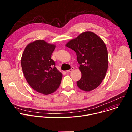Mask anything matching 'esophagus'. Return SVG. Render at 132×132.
I'll use <instances>...</instances> for the list:
<instances>
[{"label": "esophagus", "mask_w": 132, "mask_h": 132, "mask_svg": "<svg viewBox=\"0 0 132 132\" xmlns=\"http://www.w3.org/2000/svg\"><path fill=\"white\" fill-rule=\"evenodd\" d=\"M74 69V67H71V68L70 69V70H67V71H66V72H67V73H70V72H71Z\"/></svg>", "instance_id": "34e87169"}]
</instances>
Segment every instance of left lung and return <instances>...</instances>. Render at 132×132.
Segmentation results:
<instances>
[{"mask_svg":"<svg viewBox=\"0 0 132 132\" xmlns=\"http://www.w3.org/2000/svg\"><path fill=\"white\" fill-rule=\"evenodd\" d=\"M66 46L76 52L80 65L82 77L77 82L78 87L85 92L98 87L108 67L107 48L103 40L95 33L86 31L69 41Z\"/></svg>","mask_w":132,"mask_h":132,"instance_id":"obj_1","label":"left lung"}]
</instances>
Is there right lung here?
Instances as JSON below:
<instances>
[{
	"label": "right lung",
	"mask_w": 132,
	"mask_h": 132,
	"mask_svg": "<svg viewBox=\"0 0 132 132\" xmlns=\"http://www.w3.org/2000/svg\"><path fill=\"white\" fill-rule=\"evenodd\" d=\"M55 47L43 40H35L27 45L21 60L27 82L35 90L44 95L56 90L62 77L51 59Z\"/></svg>",
	"instance_id": "add662e5"
}]
</instances>
